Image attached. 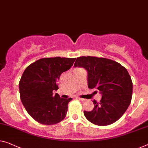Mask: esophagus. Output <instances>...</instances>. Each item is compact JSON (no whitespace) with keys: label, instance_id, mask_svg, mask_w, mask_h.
Here are the masks:
<instances>
[{"label":"esophagus","instance_id":"34e87169","mask_svg":"<svg viewBox=\"0 0 148 148\" xmlns=\"http://www.w3.org/2000/svg\"><path fill=\"white\" fill-rule=\"evenodd\" d=\"M77 99H78L79 100L82 101V102H84V101H85V99H84V98H79V97H78V98H77Z\"/></svg>","mask_w":148,"mask_h":148}]
</instances>
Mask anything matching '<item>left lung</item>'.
Returning <instances> with one entry per match:
<instances>
[{
    "instance_id": "obj_1",
    "label": "left lung",
    "mask_w": 148,
    "mask_h": 148,
    "mask_svg": "<svg viewBox=\"0 0 148 148\" xmlns=\"http://www.w3.org/2000/svg\"><path fill=\"white\" fill-rule=\"evenodd\" d=\"M74 67L84 68L88 72V84L102 94L94 109L84 112L88 121L98 125H108L118 120L130 104L133 84L127 70L116 61L94 56L77 58Z\"/></svg>"
}]
</instances>
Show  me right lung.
Masks as SVG:
<instances>
[{
  "label": "right lung",
  "instance_id": "right-lung-1",
  "mask_svg": "<svg viewBox=\"0 0 148 148\" xmlns=\"http://www.w3.org/2000/svg\"><path fill=\"white\" fill-rule=\"evenodd\" d=\"M76 58H44L32 63L24 71L19 82L21 102L28 114L40 123L54 125L66 116L72 98H60L53 90L64 72L69 70Z\"/></svg>",
  "mask_w": 148,
  "mask_h": 148
}]
</instances>
